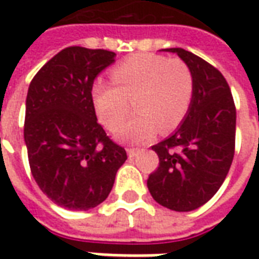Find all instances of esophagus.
I'll return each instance as SVG.
<instances>
[{
    "instance_id": "obj_1",
    "label": "esophagus",
    "mask_w": 259,
    "mask_h": 259,
    "mask_svg": "<svg viewBox=\"0 0 259 259\" xmlns=\"http://www.w3.org/2000/svg\"><path fill=\"white\" fill-rule=\"evenodd\" d=\"M126 152H128V157H130V159H134V157L138 155L141 150L135 149V148H130V149L126 150Z\"/></svg>"
}]
</instances>
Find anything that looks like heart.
Here are the masks:
<instances>
[{
  "instance_id": "b5f03b06",
  "label": "heart",
  "mask_w": 259,
  "mask_h": 259,
  "mask_svg": "<svg viewBox=\"0 0 259 259\" xmlns=\"http://www.w3.org/2000/svg\"><path fill=\"white\" fill-rule=\"evenodd\" d=\"M113 83L96 79L92 100L104 125L114 131L130 114L133 100L137 114L117 131V138L141 144L157 130L166 134L183 122L194 97V74L181 58L160 54H134L110 72Z\"/></svg>"
}]
</instances>
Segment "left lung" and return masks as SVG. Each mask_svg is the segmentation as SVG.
I'll return each instance as SVG.
<instances>
[{
	"mask_svg": "<svg viewBox=\"0 0 259 259\" xmlns=\"http://www.w3.org/2000/svg\"><path fill=\"white\" fill-rule=\"evenodd\" d=\"M194 74L191 107L179 130L152 146L159 166L148 188L164 208L188 212L218 192L232 166L236 148V106L230 86L212 64L184 49H166Z\"/></svg>",
	"mask_w": 259,
	"mask_h": 259,
	"instance_id": "8db88e82",
	"label": "left lung"
}]
</instances>
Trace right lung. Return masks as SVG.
<instances>
[{
	"label": "right lung",
	"instance_id": "1",
	"mask_svg": "<svg viewBox=\"0 0 259 259\" xmlns=\"http://www.w3.org/2000/svg\"><path fill=\"white\" fill-rule=\"evenodd\" d=\"M115 53L71 46L47 61L29 85L25 142L40 190L58 206L88 210L109 197L125 149L97 122L92 85Z\"/></svg>",
	"mask_w": 259,
	"mask_h": 259
}]
</instances>
